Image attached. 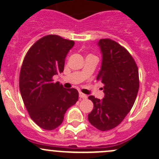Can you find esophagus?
Listing matches in <instances>:
<instances>
[{
    "mask_svg": "<svg viewBox=\"0 0 159 159\" xmlns=\"http://www.w3.org/2000/svg\"><path fill=\"white\" fill-rule=\"evenodd\" d=\"M79 98H82V99H87L88 96H87L86 94H84V93H81V92H79Z\"/></svg>",
    "mask_w": 159,
    "mask_h": 159,
    "instance_id": "esophagus-1",
    "label": "esophagus"
}]
</instances>
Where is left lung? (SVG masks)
Segmentation results:
<instances>
[{
	"instance_id": "8db88e82",
	"label": "left lung",
	"mask_w": 159,
	"mask_h": 159,
	"mask_svg": "<svg viewBox=\"0 0 159 159\" xmlns=\"http://www.w3.org/2000/svg\"><path fill=\"white\" fill-rule=\"evenodd\" d=\"M101 66L97 80L104 84L102 100L89 96L93 109L88 120L101 131L112 129L124 120L133 107L139 88V71L129 52L113 40L100 39Z\"/></svg>"
}]
</instances>
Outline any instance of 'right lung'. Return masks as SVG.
Masks as SVG:
<instances>
[{
	"instance_id": "obj_1",
	"label": "right lung",
	"mask_w": 159,
	"mask_h": 159,
	"mask_svg": "<svg viewBox=\"0 0 159 159\" xmlns=\"http://www.w3.org/2000/svg\"><path fill=\"white\" fill-rule=\"evenodd\" d=\"M75 42L56 35L38 40L23 59L20 91L31 119L46 130L61 124L66 110L78 99L75 88L66 89L52 77L63 72L65 60Z\"/></svg>"
}]
</instances>
